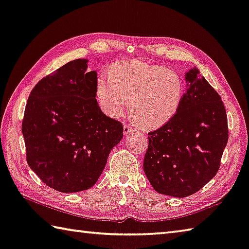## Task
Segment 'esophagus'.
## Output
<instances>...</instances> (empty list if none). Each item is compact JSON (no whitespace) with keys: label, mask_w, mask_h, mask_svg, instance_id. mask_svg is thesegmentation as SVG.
Segmentation results:
<instances>
[{"label":"esophagus","mask_w":249,"mask_h":249,"mask_svg":"<svg viewBox=\"0 0 249 249\" xmlns=\"http://www.w3.org/2000/svg\"><path fill=\"white\" fill-rule=\"evenodd\" d=\"M133 132H135V129L132 127V126H129L127 124L124 125V135H128Z\"/></svg>","instance_id":"1"}]
</instances>
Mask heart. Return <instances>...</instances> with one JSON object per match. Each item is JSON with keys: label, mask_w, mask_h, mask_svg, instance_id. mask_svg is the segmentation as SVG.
<instances>
[{"label": "heart", "mask_w": 249, "mask_h": 249, "mask_svg": "<svg viewBox=\"0 0 249 249\" xmlns=\"http://www.w3.org/2000/svg\"><path fill=\"white\" fill-rule=\"evenodd\" d=\"M96 89L99 105L107 115L121 116L129 100L132 119L147 128L166 123L178 110L184 94L178 73L142 61L112 64L109 74H99Z\"/></svg>", "instance_id": "heart-1"}]
</instances>
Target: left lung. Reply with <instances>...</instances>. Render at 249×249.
<instances>
[{
    "label": "left lung",
    "mask_w": 249,
    "mask_h": 249,
    "mask_svg": "<svg viewBox=\"0 0 249 249\" xmlns=\"http://www.w3.org/2000/svg\"><path fill=\"white\" fill-rule=\"evenodd\" d=\"M196 67L175 114L148 133L143 171L156 192L173 197L197 193L220 168L228 143L227 111L221 97Z\"/></svg>",
    "instance_id": "1"
}]
</instances>
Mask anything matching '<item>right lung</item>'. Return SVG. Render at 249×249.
Segmentation results:
<instances>
[{"label": "right lung", "instance_id": "add662e5", "mask_svg": "<svg viewBox=\"0 0 249 249\" xmlns=\"http://www.w3.org/2000/svg\"><path fill=\"white\" fill-rule=\"evenodd\" d=\"M74 60L43 77L29 94L21 124L27 163L62 193L92 187L112 148L123 138L121 122L97 102V71Z\"/></svg>", "mask_w": 249, "mask_h": 249}]
</instances>
